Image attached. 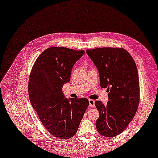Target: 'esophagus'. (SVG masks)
I'll list each match as a JSON object with an SVG mask.
<instances>
[{
  "mask_svg": "<svg viewBox=\"0 0 158 158\" xmlns=\"http://www.w3.org/2000/svg\"><path fill=\"white\" fill-rule=\"evenodd\" d=\"M89 106H92V107H94L95 106V101L92 100V99H89Z\"/></svg>",
  "mask_w": 158,
  "mask_h": 158,
  "instance_id": "obj_1",
  "label": "esophagus"
}]
</instances>
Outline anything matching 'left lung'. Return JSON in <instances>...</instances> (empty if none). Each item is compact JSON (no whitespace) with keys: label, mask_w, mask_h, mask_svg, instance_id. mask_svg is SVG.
Masks as SVG:
<instances>
[{"label":"left lung","mask_w":158,"mask_h":158,"mask_svg":"<svg viewBox=\"0 0 158 158\" xmlns=\"http://www.w3.org/2000/svg\"><path fill=\"white\" fill-rule=\"evenodd\" d=\"M99 73L100 86L107 88L108 101L95 105L99 112L95 122L98 132L112 138L120 134L132 120L139 102V81L136 64L125 49L98 48L86 51Z\"/></svg>","instance_id":"8db88e82"}]
</instances>
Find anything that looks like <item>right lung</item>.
I'll return each mask as SVG.
<instances>
[{"label":"right lung","instance_id":"right-lung-1","mask_svg":"<svg viewBox=\"0 0 158 158\" xmlns=\"http://www.w3.org/2000/svg\"><path fill=\"white\" fill-rule=\"evenodd\" d=\"M84 53L64 47L49 48L38 57L30 73L31 106L48 132L57 138L69 139L77 133L89 104L85 98L67 99L62 92L73 65Z\"/></svg>","mask_w":158,"mask_h":158}]
</instances>
